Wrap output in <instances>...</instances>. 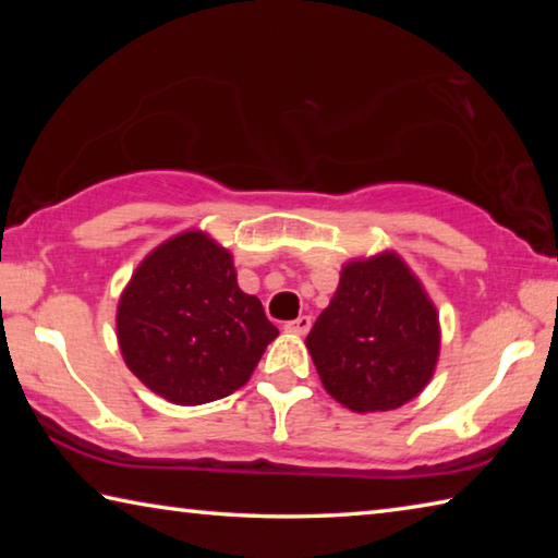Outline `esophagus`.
I'll use <instances>...</instances> for the list:
<instances>
[{
	"label": "esophagus",
	"mask_w": 558,
	"mask_h": 558,
	"mask_svg": "<svg viewBox=\"0 0 558 558\" xmlns=\"http://www.w3.org/2000/svg\"><path fill=\"white\" fill-rule=\"evenodd\" d=\"M310 327H313V317L310 315H300L298 319H292V323L286 325V329L292 335H307Z\"/></svg>",
	"instance_id": "obj_1"
}]
</instances>
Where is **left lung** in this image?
Masks as SVG:
<instances>
[{"instance_id": "8db88e82", "label": "left lung", "mask_w": 558, "mask_h": 558, "mask_svg": "<svg viewBox=\"0 0 558 558\" xmlns=\"http://www.w3.org/2000/svg\"><path fill=\"white\" fill-rule=\"evenodd\" d=\"M319 379L354 413L415 399L436 372L438 310L399 253L349 260L305 339Z\"/></svg>"}]
</instances>
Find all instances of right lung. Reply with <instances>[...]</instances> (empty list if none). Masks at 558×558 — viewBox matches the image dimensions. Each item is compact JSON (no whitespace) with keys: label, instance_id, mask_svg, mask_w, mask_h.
I'll return each mask as SVG.
<instances>
[{"label":"right lung","instance_id":"add662e5","mask_svg":"<svg viewBox=\"0 0 558 558\" xmlns=\"http://www.w3.org/2000/svg\"><path fill=\"white\" fill-rule=\"evenodd\" d=\"M118 344L149 391L179 405L223 399L251 379L278 327L204 231L159 243L118 302Z\"/></svg>","mask_w":558,"mask_h":558}]
</instances>
